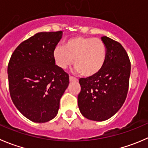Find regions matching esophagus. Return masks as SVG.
Returning <instances> with one entry per match:
<instances>
[{
    "mask_svg": "<svg viewBox=\"0 0 148 148\" xmlns=\"http://www.w3.org/2000/svg\"><path fill=\"white\" fill-rule=\"evenodd\" d=\"M69 81L70 82H77V81H78V79H77V78H75V77H72V76H70V77H69Z\"/></svg>",
    "mask_w": 148,
    "mask_h": 148,
    "instance_id": "1",
    "label": "esophagus"
}]
</instances>
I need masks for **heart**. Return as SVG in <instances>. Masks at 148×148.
I'll return each mask as SVG.
<instances>
[{
  "label": "heart",
  "instance_id": "heart-1",
  "mask_svg": "<svg viewBox=\"0 0 148 148\" xmlns=\"http://www.w3.org/2000/svg\"><path fill=\"white\" fill-rule=\"evenodd\" d=\"M56 64L66 69L73 63L82 75L92 77L100 72L107 57L104 42L99 38L77 36L71 38L62 46L56 47L53 51Z\"/></svg>",
  "mask_w": 148,
  "mask_h": 148
}]
</instances>
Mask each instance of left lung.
I'll return each mask as SVG.
<instances>
[{"instance_id":"1","label":"left lung","mask_w":148,"mask_h":148,"mask_svg":"<svg viewBox=\"0 0 148 148\" xmlns=\"http://www.w3.org/2000/svg\"><path fill=\"white\" fill-rule=\"evenodd\" d=\"M101 40L107 50L104 66L95 75L79 80L80 112L85 118L96 121L108 119L123 106L131 71L130 58L122 45L106 36Z\"/></svg>"}]
</instances>
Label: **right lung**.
<instances>
[{
  "label": "right lung",
  "instance_id": "right-lung-1",
  "mask_svg": "<svg viewBox=\"0 0 148 148\" xmlns=\"http://www.w3.org/2000/svg\"><path fill=\"white\" fill-rule=\"evenodd\" d=\"M62 34V31L37 33L16 48L8 63L11 100L34 122L45 123L55 118L69 83V74L56 65L53 57Z\"/></svg>",
  "mask_w": 148,
  "mask_h": 148
}]
</instances>
